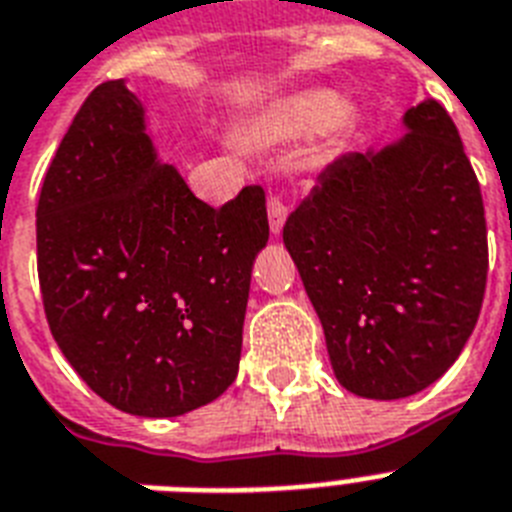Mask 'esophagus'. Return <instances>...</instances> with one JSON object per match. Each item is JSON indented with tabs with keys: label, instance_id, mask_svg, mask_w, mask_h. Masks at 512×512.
Listing matches in <instances>:
<instances>
[{
	"label": "esophagus",
	"instance_id": "esophagus-1",
	"mask_svg": "<svg viewBox=\"0 0 512 512\" xmlns=\"http://www.w3.org/2000/svg\"><path fill=\"white\" fill-rule=\"evenodd\" d=\"M289 218V205L283 203L281 197H270L268 200V221H270V234L278 236L283 229V223Z\"/></svg>",
	"mask_w": 512,
	"mask_h": 512
}]
</instances>
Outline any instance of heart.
<instances>
[{"label":"heart","mask_w":512,"mask_h":512,"mask_svg":"<svg viewBox=\"0 0 512 512\" xmlns=\"http://www.w3.org/2000/svg\"><path fill=\"white\" fill-rule=\"evenodd\" d=\"M343 114L346 103L333 90H302L270 106L257 124V132L265 140H294L341 122Z\"/></svg>","instance_id":"obj_1"}]
</instances>
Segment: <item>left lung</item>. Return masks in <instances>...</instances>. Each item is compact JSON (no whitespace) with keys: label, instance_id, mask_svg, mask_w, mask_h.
<instances>
[{"label":"left lung","instance_id":"left-lung-1","mask_svg":"<svg viewBox=\"0 0 512 512\" xmlns=\"http://www.w3.org/2000/svg\"><path fill=\"white\" fill-rule=\"evenodd\" d=\"M401 124L395 143L322 171L283 226L333 375L375 401L453 367L487 286L482 190L453 119L424 98Z\"/></svg>","mask_w":512,"mask_h":512}]
</instances>
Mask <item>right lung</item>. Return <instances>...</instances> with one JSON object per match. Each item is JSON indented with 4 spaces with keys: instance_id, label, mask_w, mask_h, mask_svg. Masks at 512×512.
<instances>
[{
    "instance_id": "add662e5",
    "label": "right lung",
    "mask_w": 512,
    "mask_h": 512,
    "mask_svg": "<svg viewBox=\"0 0 512 512\" xmlns=\"http://www.w3.org/2000/svg\"><path fill=\"white\" fill-rule=\"evenodd\" d=\"M38 281L64 359L114 409L169 419L216 401L242 356L268 244L260 187L210 208L163 163L143 101L98 85L46 171Z\"/></svg>"
}]
</instances>
